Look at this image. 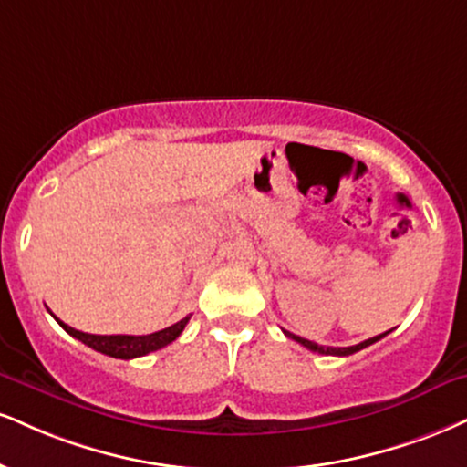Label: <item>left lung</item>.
<instances>
[{"label": "left lung", "mask_w": 467, "mask_h": 467, "mask_svg": "<svg viewBox=\"0 0 467 467\" xmlns=\"http://www.w3.org/2000/svg\"><path fill=\"white\" fill-rule=\"evenodd\" d=\"M285 335L291 337V339H296L297 344H302V346H305V348H308V350H313V352H319V355H337V357H348V355H355V352H358V350H363V348L372 346L374 341L383 339V337H385L387 333H383V335H376V337H372V339H365V341H361V344H357V346H348V348H330V346H319V344H316V341L302 339V337H297V335H291V333H287V330H285Z\"/></svg>", "instance_id": "obj_1"}]
</instances>
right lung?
Returning a JSON list of instances; mask_svg holds the SVG:
<instances>
[{"label":"right lung","instance_id":"add662e5","mask_svg":"<svg viewBox=\"0 0 467 467\" xmlns=\"http://www.w3.org/2000/svg\"><path fill=\"white\" fill-rule=\"evenodd\" d=\"M189 319L191 316L180 319L176 324H171L170 328H162L159 333H151V335H91V333H82V330L71 328V326L60 322L58 317H56V322L63 326L71 337H76L78 341H82L84 346L93 348V350L102 352V355H109L115 358H137V357L150 355V352L154 350H161V348L171 344L173 339H178Z\"/></svg>","mask_w":467,"mask_h":467}]
</instances>
